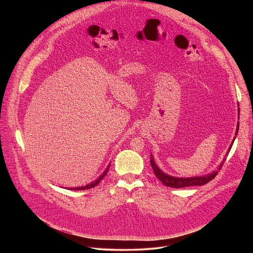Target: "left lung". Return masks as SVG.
I'll return each instance as SVG.
<instances>
[{"label":"left lung","instance_id":"8db88e82","mask_svg":"<svg viewBox=\"0 0 253 253\" xmlns=\"http://www.w3.org/2000/svg\"><path fill=\"white\" fill-rule=\"evenodd\" d=\"M239 109H238V114H239ZM238 128H239V123L237 124V129H236V133L235 135H237V132H238ZM235 140V137L231 143V145L228 149V151H230L231 147H232V144ZM228 153V152H227ZM225 160V159H224ZM224 160L222 161V163L218 166V168L216 169L215 171H213L212 173H209L207 175H204V176H197V177H188V178H178V177H173V176H170L168 174H165L163 171H161L159 169V167L156 165L152 155H151V158H150V164L152 166V169L156 175V177L160 180V181L165 185V186H168V187H172V188H183V187H188V186H201V185H204L206 183H208L209 181H211V180L217 175L218 173V170L221 169L222 167V164L224 163Z\"/></svg>","mask_w":253,"mask_h":253}]
</instances>
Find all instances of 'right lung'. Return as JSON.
<instances>
[{"mask_svg":"<svg viewBox=\"0 0 253 253\" xmlns=\"http://www.w3.org/2000/svg\"><path fill=\"white\" fill-rule=\"evenodd\" d=\"M109 167H110V164H109V166L107 167V169L103 172V174L99 177V178H97L95 181H93L92 183H90V184H88V185H86V186H81V187H75V188H69L70 190H86V189H90V188H93V187H95V186H97L99 183H100V181L101 180L105 177V175L107 174V172H108V170H109Z\"/></svg>","mask_w":253,"mask_h":253,"instance_id":"right-lung-1","label":"right lung"}]
</instances>
